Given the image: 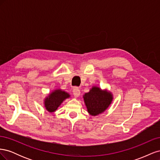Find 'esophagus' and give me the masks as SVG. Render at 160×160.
<instances>
[{
  "label": "esophagus",
  "instance_id": "34e87169",
  "mask_svg": "<svg viewBox=\"0 0 160 160\" xmlns=\"http://www.w3.org/2000/svg\"><path fill=\"white\" fill-rule=\"evenodd\" d=\"M72 92H73V95H74L75 98H78V97H79L81 92H80V90L78 88H74Z\"/></svg>",
  "mask_w": 160,
  "mask_h": 160
}]
</instances>
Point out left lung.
Listing matches in <instances>:
<instances>
[{
	"label": "left lung",
	"mask_w": 160,
	"mask_h": 160,
	"mask_svg": "<svg viewBox=\"0 0 160 160\" xmlns=\"http://www.w3.org/2000/svg\"><path fill=\"white\" fill-rule=\"evenodd\" d=\"M88 112L92 116L99 115L107 110L113 99V95L108 89H101L98 86H93L83 96Z\"/></svg>",
	"instance_id": "8db88e82"
}]
</instances>
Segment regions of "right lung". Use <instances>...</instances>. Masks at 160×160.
Here are the masks:
<instances>
[{
  "label": "right lung",
  "mask_w": 160,
  "mask_h": 160,
  "mask_svg": "<svg viewBox=\"0 0 160 160\" xmlns=\"http://www.w3.org/2000/svg\"><path fill=\"white\" fill-rule=\"evenodd\" d=\"M70 94L61 89L52 91L44 99L43 104L45 109L49 113H54L61 103L66 99L70 98Z\"/></svg>",
  "instance_id": "1"
}]
</instances>
